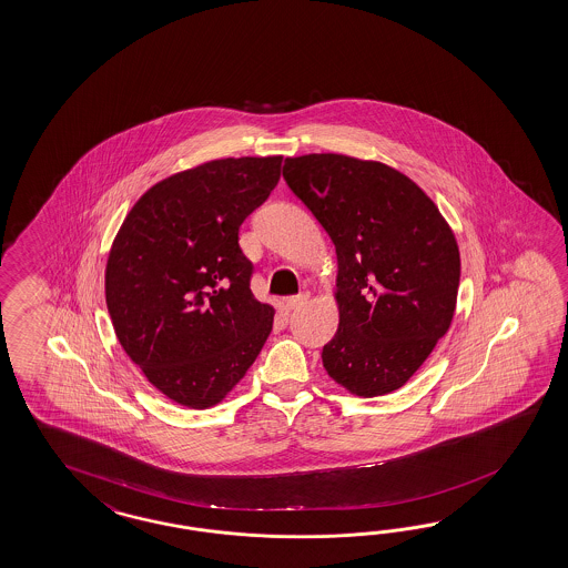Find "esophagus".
Masks as SVG:
<instances>
[{"label":"esophagus","mask_w":568,"mask_h":568,"mask_svg":"<svg viewBox=\"0 0 568 568\" xmlns=\"http://www.w3.org/2000/svg\"><path fill=\"white\" fill-rule=\"evenodd\" d=\"M307 293H297V295H291V297H287L285 300V305L290 307V310H295V307H300V305H304L305 302H307Z\"/></svg>","instance_id":"obj_1"}]
</instances>
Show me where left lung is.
<instances>
[{
  "mask_svg": "<svg viewBox=\"0 0 568 568\" xmlns=\"http://www.w3.org/2000/svg\"><path fill=\"white\" fill-rule=\"evenodd\" d=\"M283 179L331 235L338 331L324 369L363 398L404 386L456 312L459 250L437 205L398 170L341 153L287 158Z\"/></svg>",
  "mask_w": 568,
  "mask_h": 568,
  "instance_id": "left-lung-1",
  "label": "left lung"
}]
</instances>
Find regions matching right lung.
Returning <instances> with one entry per match:
<instances>
[{"mask_svg":"<svg viewBox=\"0 0 568 568\" xmlns=\"http://www.w3.org/2000/svg\"><path fill=\"white\" fill-rule=\"evenodd\" d=\"M281 160L225 158L158 182L112 242L104 285L116 338L182 406L222 402L273 331L237 232L277 186Z\"/></svg>","mask_w":568,"mask_h":568,"instance_id":"1","label":"right lung"}]
</instances>
